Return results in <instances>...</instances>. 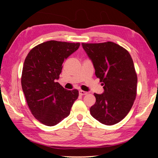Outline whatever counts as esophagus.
Masks as SVG:
<instances>
[{
	"instance_id": "obj_1",
	"label": "esophagus",
	"mask_w": 158,
	"mask_h": 158,
	"mask_svg": "<svg viewBox=\"0 0 158 158\" xmlns=\"http://www.w3.org/2000/svg\"><path fill=\"white\" fill-rule=\"evenodd\" d=\"M79 95H87L88 94V92L84 91V90H80L79 91Z\"/></svg>"
}]
</instances>
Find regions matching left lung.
I'll return each mask as SVG.
<instances>
[{
    "mask_svg": "<svg viewBox=\"0 0 158 158\" xmlns=\"http://www.w3.org/2000/svg\"><path fill=\"white\" fill-rule=\"evenodd\" d=\"M81 45L104 85L103 93H94L96 102L90 114L102 124L118 123L129 113L137 95L132 58L126 49L112 42Z\"/></svg>",
    "mask_w": 158,
    "mask_h": 158,
    "instance_id": "obj_1",
    "label": "left lung"
}]
</instances>
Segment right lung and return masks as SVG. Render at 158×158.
I'll list each match as a JSON object with an SVG mask.
<instances>
[{"label":"right lung","instance_id":"obj_1","mask_svg":"<svg viewBox=\"0 0 158 158\" xmlns=\"http://www.w3.org/2000/svg\"><path fill=\"white\" fill-rule=\"evenodd\" d=\"M80 43L50 40L33 48L23 63L21 86L28 107L37 120L54 126L70 114L79 96L77 89L68 90L56 82L63 63L79 49Z\"/></svg>","mask_w":158,"mask_h":158}]
</instances>
